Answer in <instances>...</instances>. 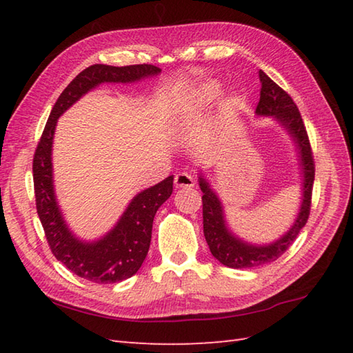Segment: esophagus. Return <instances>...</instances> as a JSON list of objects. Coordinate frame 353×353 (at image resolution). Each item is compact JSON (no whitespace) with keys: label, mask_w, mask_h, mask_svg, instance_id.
Returning a JSON list of instances; mask_svg holds the SVG:
<instances>
[{"label":"esophagus","mask_w":353,"mask_h":353,"mask_svg":"<svg viewBox=\"0 0 353 353\" xmlns=\"http://www.w3.org/2000/svg\"><path fill=\"white\" fill-rule=\"evenodd\" d=\"M194 185H196V181H194V177L188 174V172H179L174 177L176 188H191Z\"/></svg>","instance_id":"obj_1"}]
</instances>
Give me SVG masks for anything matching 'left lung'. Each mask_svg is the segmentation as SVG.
I'll return each instance as SVG.
<instances>
[{
  "label": "left lung",
  "mask_w": 353,
  "mask_h": 353,
  "mask_svg": "<svg viewBox=\"0 0 353 353\" xmlns=\"http://www.w3.org/2000/svg\"><path fill=\"white\" fill-rule=\"evenodd\" d=\"M261 80V97L256 106L258 115H272L279 121L290 134L294 138L301 154L302 171H303V200L301 212L292 228L276 243L268 245H252L243 243L235 238L226 228L223 216V206L215 192L209 188V183L203 177H200V188L203 191V232L209 250L214 258L219 259L223 265L230 268H253L270 264V262L281 258L287 252L291 244L296 241L297 235L310 219L311 200H312V185L316 176V165L310 144L308 133L303 124L301 112L296 103L283 89L276 85L264 71H259Z\"/></svg>",
  "instance_id": "obj_1"
}]
</instances>
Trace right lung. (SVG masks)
Here are the masks:
<instances>
[{"label":"right lung","instance_id":"add662e5","mask_svg":"<svg viewBox=\"0 0 353 353\" xmlns=\"http://www.w3.org/2000/svg\"><path fill=\"white\" fill-rule=\"evenodd\" d=\"M154 65H92L81 71L59 97L33 156V183L36 209L50 249L57 261L74 274L95 283H115L129 279L144 262L156 211L170 199L172 176L161 183L139 192L132 200L124 215L109 234L95 243H83L74 236L66 226L52 190L51 145L57 118L76 103L89 89L104 81H137L159 74Z\"/></svg>","mask_w":353,"mask_h":353}]
</instances>
